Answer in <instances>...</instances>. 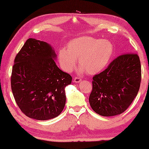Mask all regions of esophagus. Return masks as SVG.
I'll use <instances>...</instances> for the list:
<instances>
[{"instance_id":"obj_1","label":"esophagus","mask_w":149,"mask_h":149,"mask_svg":"<svg viewBox=\"0 0 149 149\" xmlns=\"http://www.w3.org/2000/svg\"><path fill=\"white\" fill-rule=\"evenodd\" d=\"M81 81H82V79H81V78H79V77H74V80H73V81H74V82L76 83H80Z\"/></svg>"}]
</instances>
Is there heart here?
I'll return each instance as SVG.
<instances>
[{
    "instance_id": "b5f03b06",
    "label": "heart",
    "mask_w": 149,
    "mask_h": 149,
    "mask_svg": "<svg viewBox=\"0 0 149 149\" xmlns=\"http://www.w3.org/2000/svg\"><path fill=\"white\" fill-rule=\"evenodd\" d=\"M113 52V45L109 40L84 36L71 40L66 49H60L58 59L61 68L67 72L73 71L78 60L79 74H95L105 68Z\"/></svg>"
}]
</instances>
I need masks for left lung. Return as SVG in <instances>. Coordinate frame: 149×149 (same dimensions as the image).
I'll return each mask as SVG.
<instances>
[{
	"label": "left lung",
	"mask_w": 149,
	"mask_h": 149,
	"mask_svg": "<svg viewBox=\"0 0 149 149\" xmlns=\"http://www.w3.org/2000/svg\"><path fill=\"white\" fill-rule=\"evenodd\" d=\"M141 65L137 54H124L113 60L103 72L93 77L89 102L93 111L104 117L120 115L138 94Z\"/></svg>",
	"instance_id": "obj_1"
}]
</instances>
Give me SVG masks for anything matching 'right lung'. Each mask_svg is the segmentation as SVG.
Wrapping results in <instances>:
<instances>
[{"instance_id": "obj_1", "label": "right lung", "mask_w": 149, "mask_h": 149, "mask_svg": "<svg viewBox=\"0 0 149 149\" xmlns=\"http://www.w3.org/2000/svg\"><path fill=\"white\" fill-rule=\"evenodd\" d=\"M50 44L29 38L14 61L11 78L14 98L32 119L49 120L60 115L66 104L65 87L72 77L58 68Z\"/></svg>"}]
</instances>
